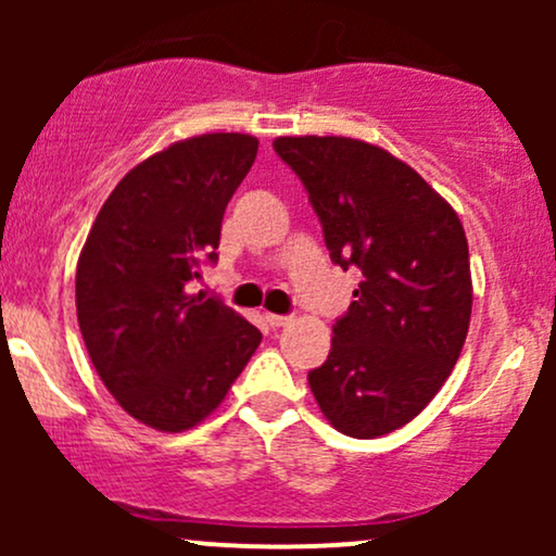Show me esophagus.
Listing matches in <instances>:
<instances>
[{
	"mask_svg": "<svg viewBox=\"0 0 556 556\" xmlns=\"http://www.w3.org/2000/svg\"><path fill=\"white\" fill-rule=\"evenodd\" d=\"M266 324L274 329L279 327H287V324H292V316H279V314H266Z\"/></svg>",
	"mask_w": 556,
	"mask_h": 556,
	"instance_id": "esophagus-1",
	"label": "esophagus"
}]
</instances>
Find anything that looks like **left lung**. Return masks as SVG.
<instances>
[{"instance_id": "left-lung-1", "label": "left lung", "mask_w": 556, "mask_h": 556, "mask_svg": "<svg viewBox=\"0 0 556 556\" xmlns=\"http://www.w3.org/2000/svg\"><path fill=\"white\" fill-rule=\"evenodd\" d=\"M274 151L308 190L331 261L363 274L311 392L344 437H384L429 405L460 358L473 308L463 222L366 140L285 136Z\"/></svg>"}]
</instances>
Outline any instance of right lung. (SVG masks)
Returning <instances> with one entry per match:
<instances>
[{"mask_svg":"<svg viewBox=\"0 0 556 556\" xmlns=\"http://www.w3.org/2000/svg\"><path fill=\"white\" fill-rule=\"evenodd\" d=\"M256 154L245 132L177 140L119 180L80 251L75 305L93 368L156 431L212 416L261 342L222 300L188 292L216 261L222 216Z\"/></svg>","mask_w":556,"mask_h":556,"instance_id":"right-lung-1","label":"right lung"}]
</instances>
